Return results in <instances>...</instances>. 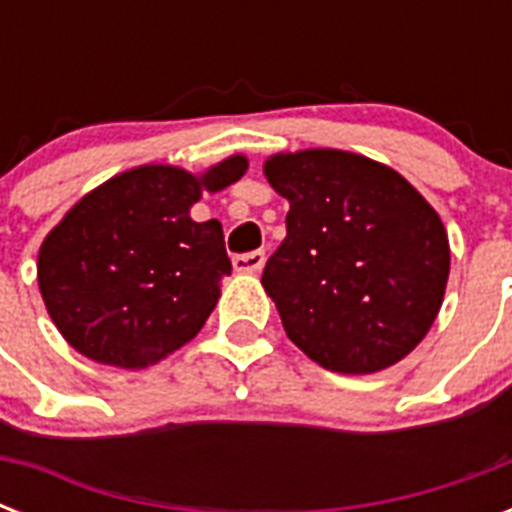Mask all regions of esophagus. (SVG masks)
I'll use <instances>...</instances> for the list:
<instances>
[{"mask_svg":"<svg viewBox=\"0 0 512 512\" xmlns=\"http://www.w3.org/2000/svg\"><path fill=\"white\" fill-rule=\"evenodd\" d=\"M265 265V252H247V255L233 257V268L239 273H260Z\"/></svg>","mask_w":512,"mask_h":512,"instance_id":"obj_1","label":"esophagus"}]
</instances>
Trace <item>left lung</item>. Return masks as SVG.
<instances>
[{
  "instance_id": "obj_1",
  "label": "left lung",
  "mask_w": 512,
  "mask_h": 512,
  "mask_svg": "<svg viewBox=\"0 0 512 512\" xmlns=\"http://www.w3.org/2000/svg\"><path fill=\"white\" fill-rule=\"evenodd\" d=\"M263 172L289 201L287 239L263 271L289 340L342 374L382 372L409 356L449 281L436 209L388 164L337 148L273 154Z\"/></svg>"
}]
</instances>
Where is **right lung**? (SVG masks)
Here are the masks:
<instances>
[{"instance_id":"1","label":"right lung","mask_w":512,"mask_h":512,"mask_svg":"<svg viewBox=\"0 0 512 512\" xmlns=\"http://www.w3.org/2000/svg\"><path fill=\"white\" fill-rule=\"evenodd\" d=\"M233 154L193 175L140 164L84 193L44 236L36 260L52 324L82 356L146 369L191 342L231 276L223 225L196 223L201 193L241 180Z\"/></svg>"}]
</instances>
